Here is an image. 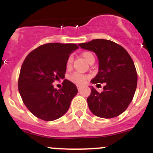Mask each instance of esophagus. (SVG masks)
<instances>
[{"instance_id": "34e87169", "label": "esophagus", "mask_w": 153, "mask_h": 153, "mask_svg": "<svg viewBox=\"0 0 153 153\" xmlns=\"http://www.w3.org/2000/svg\"><path fill=\"white\" fill-rule=\"evenodd\" d=\"M76 87H77L78 90H80L81 89H82V87H83V86H82V85H79V84H77V85H76Z\"/></svg>"}]
</instances>
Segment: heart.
<instances>
[{
    "mask_svg": "<svg viewBox=\"0 0 153 153\" xmlns=\"http://www.w3.org/2000/svg\"><path fill=\"white\" fill-rule=\"evenodd\" d=\"M82 56L84 58V60H86V62H88L90 63L92 60L94 59V56L93 55V53H91L90 52H83L82 53ZM73 60H74V57L73 56H70L68 57L67 60V68H70L71 66H72L73 63ZM88 76L86 75H83L82 74H79V73H74L72 75H70V79L72 82L75 83H77V84H83L86 82V80L87 79Z\"/></svg>",
    "mask_w": 153,
    "mask_h": 153,
    "instance_id": "1",
    "label": "heart"
}]
</instances>
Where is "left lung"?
Listing matches in <instances>:
<instances>
[{
	"mask_svg": "<svg viewBox=\"0 0 153 153\" xmlns=\"http://www.w3.org/2000/svg\"><path fill=\"white\" fill-rule=\"evenodd\" d=\"M78 45L94 52L98 58V74L91 83H105L101 93L91 86L87 98L90 111L101 118L118 117L132 102L137 86V74L132 58L123 47L111 40L96 39Z\"/></svg>",
	"mask_w": 153,
	"mask_h": 153,
	"instance_id": "obj_1",
	"label": "left lung"
}]
</instances>
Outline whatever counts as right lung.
I'll return each mask as SVG.
<instances>
[{"label":"right lung","instance_id":"obj_1","mask_svg":"<svg viewBox=\"0 0 153 153\" xmlns=\"http://www.w3.org/2000/svg\"><path fill=\"white\" fill-rule=\"evenodd\" d=\"M76 44L51 43L31 51L25 58L20 72L18 90L24 105L35 117L53 121L67 113L76 95V86L64 79L60 90L52 84L63 79L67 60L78 49Z\"/></svg>","mask_w":153,"mask_h":153}]
</instances>
